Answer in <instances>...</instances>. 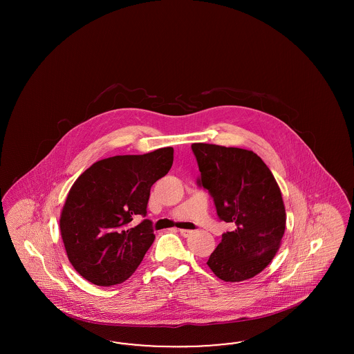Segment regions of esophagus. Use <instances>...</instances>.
<instances>
[{"instance_id":"esophagus-1","label":"esophagus","mask_w":354,"mask_h":354,"mask_svg":"<svg viewBox=\"0 0 354 354\" xmlns=\"http://www.w3.org/2000/svg\"><path fill=\"white\" fill-rule=\"evenodd\" d=\"M179 234L183 236V237H189V236L192 235L194 232H192V231H189V230H179Z\"/></svg>"}]
</instances>
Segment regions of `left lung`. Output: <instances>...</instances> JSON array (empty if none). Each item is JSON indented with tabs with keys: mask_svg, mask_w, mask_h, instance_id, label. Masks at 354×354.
Wrapping results in <instances>:
<instances>
[{
	"mask_svg": "<svg viewBox=\"0 0 354 354\" xmlns=\"http://www.w3.org/2000/svg\"><path fill=\"white\" fill-rule=\"evenodd\" d=\"M198 185L212 196L220 220L232 232L221 235L207 264L224 281L248 280L264 270L280 248L286 207L274 176L250 150L194 143Z\"/></svg>",
	"mask_w": 354,
	"mask_h": 354,
	"instance_id": "obj_1",
	"label": "left lung"
}]
</instances>
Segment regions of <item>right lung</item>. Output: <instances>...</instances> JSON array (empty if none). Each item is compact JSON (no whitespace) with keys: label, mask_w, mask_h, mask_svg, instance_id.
Here are the masks:
<instances>
[{"label":"right lung","mask_w":354,"mask_h":354,"mask_svg":"<svg viewBox=\"0 0 354 354\" xmlns=\"http://www.w3.org/2000/svg\"><path fill=\"white\" fill-rule=\"evenodd\" d=\"M174 149L117 155L95 162L70 188L59 228L68 260L100 286L127 280L153 243L147 215L152 185L169 172Z\"/></svg>","instance_id":"add662e5"}]
</instances>
